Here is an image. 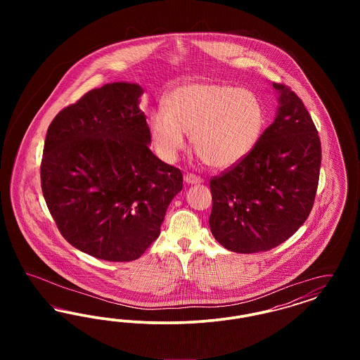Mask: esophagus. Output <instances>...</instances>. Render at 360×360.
<instances>
[{"label": "esophagus", "instance_id": "34e87169", "mask_svg": "<svg viewBox=\"0 0 360 360\" xmlns=\"http://www.w3.org/2000/svg\"><path fill=\"white\" fill-rule=\"evenodd\" d=\"M185 182L188 185H198V184H202V178L194 175V174H186L185 175Z\"/></svg>", "mask_w": 360, "mask_h": 360}]
</instances>
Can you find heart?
<instances>
[{
    "label": "heart",
    "mask_w": 360,
    "mask_h": 360,
    "mask_svg": "<svg viewBox=\"0 0 360 360\" xmlns=\"http://www.w3.org/2000/svg\"><path fill=\"white\" fill-rule=\"evenodd\" d=\"M151 112L148 132L159 158L174 163L186 146V135L214 169L236 166L257 147L266 125V109L251 90L191 82L178 86Z\"/></svg>",
    "instance_id": "b5f03b06"
}]
</instances>
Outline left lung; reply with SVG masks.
I'll return each instance as SVG.
<instances>
[{
  "label": "left lung",
  "instance_id": "1",
  "mask_svg": "<svg viewBox=\"0 0 360 360\" xmlns=\"http://www.w3.org/2000/svg\"><path fill=\"white\" fill-rule=\"evenodd\" d=\"M278 108L252 153L210 181L212 235L224 248L254 254L289 239L314 202L321 143L301 98L273 84Z\"/></svg>",
  "mask_w": 360,
  "mask_h": 360
}]
</instances>
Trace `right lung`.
<instances>
[{
	"instance_id": "add662e5",
	"label": "right lung",
	"mask_w": 360,
	"mask_h": 360,
	"mask_svg": "<svg viewBox=\"0 0 360 360\" xmlns=\"http://www.w3.org/2000/svg\"><path fill=\"white\" fill-rule=\"evenodd\" d=\"M141 86L93 89L52 120L40 167L41 190L62 236L90 257L131 262L158 239L179 169L150 150Z\"/></svg>"
}]
</instances>
